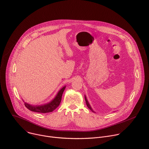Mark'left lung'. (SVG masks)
Instances as JSON below:
<instances>
[{"mask_svg":"<svg viewBox=\"0 0 149 149\" xmlns=\"http://www.w3.org/2000/svg\"><path fill=\"white\" fill-rule=\"evenodd\" d=\"M85 100H86V104H87V107H88V109H90L93 112H94V111L93 110V109H91V106L90 105V104H89V103H88V101H87V98H86V97H85Z\"/></svg>","mask_w":149,"mask_h":149,"instance_id":"obj_1","label":"left lung"}]
</instances>
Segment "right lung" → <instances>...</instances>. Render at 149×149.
<instances>
[{
  "label": "right lung",
  "instance_id": "1",
  "mask_svg": "<svg viewBox=\"0 0 149 149\" xmlns=\"http://www.w3.org/2000/svg\"><path fill=\"white\" fill-rule=\"evenodd\" d=\"M65 88V87H63L57 94L55 98L49 103L43 105H37V106H33L32 105L28 104L25 102V107L29 109V110L34 112L37 113H47L52 112L54 110H55L60 104L62 95Z\"/></svg>",
  "mask_w": 149,
  "mask_h": 149
}]
</instances>
